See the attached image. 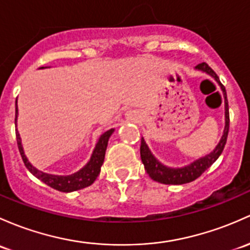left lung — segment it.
Segmentation results:
<instances>
[{"instance_id":"left-lung-1","label":"left lung","mask_w":250,"mask_h":250,"mask_svg":"<svg viewBox=\"0 0 250 250\" xmlns=\"http://www.w3.org/2000/svg\"><path fill=\"white\" fill-rule=\"evenodd\" d=\"M195 68L199 70H202V72H206L207 74L213 77L215 80L218 81V83L222 86V90L224 92L225 96H227L224 85L220 83L218 75L215 74L214 70L212 69L206 62L199 63ZM225 99H227V97H225ZM229 127H230V115H229V105H228V102H227V103H225L224 134H223L219 144H218L217 147L213 149V152L207 154L206 157L195 160V162L191 163L190 165H187V167H181V169H170V167H167L163 164H160L158 160L152 156L148 147L146 145L145 140L141 139L140 156H141V160H143L144 165H145L146 172L148 173V176L152 178V180L157 181V182L159 183H164V185H185V183H189L191 182V181L196 180V178L200 177L202 173L206 171V170L213 164L215 160L219 158L220 154H222L223 149H224L225 144H227V140H228Z\"/></svg>"}]
</instances>
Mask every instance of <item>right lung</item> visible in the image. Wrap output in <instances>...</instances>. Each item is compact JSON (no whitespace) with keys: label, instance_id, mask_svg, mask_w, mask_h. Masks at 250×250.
<instances>
[{"label":"right lung","instance_id":"right-lung-1","mask_svg":"<svg viewBox=\"0 0 250 250\" xmlns=\"http://www.w3.org/2000/svg\"><path fill=\"white\" fill-rule=\"evenodd\" d=\"M17 115H18V106L15 109V122H17ZM114 129H110L107 132H105L103 135L101 136L99 141L97 143L96 148H94L93 154H92L90 162L86 164L85 167L78 171L77 173H73L70 176H55V175H49V173H44L39 170H37L36 167H33L32 165L28 163L27 158H26L25 153H23L22 146H21V140L20 135L18 133V130H15V135H17V143H18V148L21 154V158H22L23 164L27 167L28 171L32 173L33 176H36L37 178H39L41 181H43L45 185L50 186L51 188L56 189V190L64 191H74L79 190V189H83L91 186L92 183L96 181V178L98 177L99 172H101V167L104 162L105 157V151H106L107 141H109L110 135H111Z\"/></svg>","mask_w":250,"mask_h":250}]
</instances>
